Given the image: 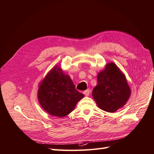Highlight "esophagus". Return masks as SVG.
<instances>
[{
	"mask_svg": "<svg viewBox=\"0 0 154 154\" xmlns=\"http://www.w3.org/2000/svg\"><path fill=\"white\" fill-rule=\"evenodd\" d=\"M83 93L85 96H87L89 95V94H90V90H89V89H87V90H86L83 92Z\"/></svg>",
	"mask_w": 154,
	"mask_h": 154,
	"instance_id": "esophagus-1",
	"label": "esophagus"
}]
</instances>
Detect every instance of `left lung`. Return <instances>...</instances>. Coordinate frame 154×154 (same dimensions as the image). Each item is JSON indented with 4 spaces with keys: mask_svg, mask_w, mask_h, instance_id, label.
Here are the masks:
<instances>
[{
    "mask_svg": "<svg viewBox=\"0 0 154 154\" xmlns=\"http://www.w3.org/2000/svg\"><path fill=\"white\" fill-rule=\"evenodd\" d=\"M97 85L92 96L98 106L108 112H115L123 107L131 95L125 76L113 63L107 64L97 77Z\"/></svg>",
    "mask_w": 154,
    "mask_h": 154,
    "instance_id": "obj_1",
    "label": "left lung"
}]
</instances>
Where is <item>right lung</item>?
Instances as JSON below:
<instances>
[{"label": "right lung", "instance_id": "right-lung-1", "mask_svg": "<svg viewBox=\"0 0 154 154\" xmlns=\"http://www.w3.org/2000/svg\"><path fill=\"white\" fill-rule=\"evenodd\" d=\"M84 97L78 92L70 77L60 67H55L42 81L38 98L42 108L52 116L62 117L70 113Z\"/></svg>", "mask_w": 154, "mask_h": 154}]
</instances>
